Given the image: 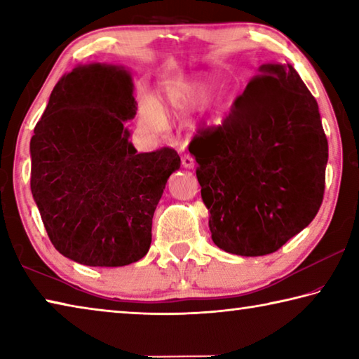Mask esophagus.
<instances>
[{
	"label": "esophagus",
	"mask_w": 359,
	"mask_h": 359,
	"mask_svg": "<svg viewBox=\"0 0 359 359\" xmlns=\"http://www.w3.org/2000/svg\"><path fill=\"white\" fill-rule=\"evenodd\" d=\"M182 165H184V168H187V169H193V166H194L193 156L188 155V154L182 155Z\"/></svg>",
	"instance_id": "esophagus-1"
}]
</instances>
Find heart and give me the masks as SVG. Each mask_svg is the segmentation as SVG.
I'll return each instance as SVG.
<instances>
[{
	"label": "heart",
	"instance_id": "b5f03b06",
	"mask_svg": "<svg viewBox=\"0 0 359 359\" xmlns=\"http://www.w3.org/2000/svg\"><path fill=\"white\" fill-rule=\"evenodd\" d=\"M210 85L203 77H179L168 82L156 101H139V120L150 131H163L165 118L184 117L208 100ZM222 112V104L212 111V117H218Z\"/></svg>",
	"mask_w": 359,
	"mask_h": 359
}]
</instances>
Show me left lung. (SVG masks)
Here are the masks:
<instances>
[{"label":"left lung","instance_id":"left-lung-1","mask_svg":"<svg viewBox=\"0 0 359 359\" xmlns=\"http://www.w3.org/2000/svg\"><path fill=\"white\" fill-rule=\"evenodd\" d=\"M214 244L263 257L323 201L327 141L318 104L290 63H266L215 130L190 142Z\"/></svg>","mask_w":359,"mask_h":359}]
</instances>
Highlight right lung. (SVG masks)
<instances>
[{
    "mask_svg": "<svg viewBox=\"0 0 359 359\" xmlns=\"http://www.w3.org/2000/svg\"><path fill=\"white\" fill-rule=\"evenodd\" d=\"M121 65H79L53 87L29 142L32 193L53 247L76 263L118 267L147 255L151 218L177 151L137 154L125 121L137 102Z\"/></svg>",
    "mask_w": 359,
    "mask_h": 359,
    "instance_id": "add662e5",
    "label": "right lung"
}]
</instances>
